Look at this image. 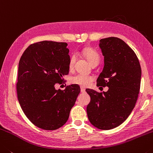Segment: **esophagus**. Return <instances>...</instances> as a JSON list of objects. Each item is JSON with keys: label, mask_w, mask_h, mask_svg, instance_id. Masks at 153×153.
I'll return each instance as SVG.
<instances>
[{"label": "esophagus", "mask_w": 153, "mask_h": 153, "mask_svg": "<svg viewBox=\"0 0 153 153\" xmlns=\"http://www.w3.org/2000/svg\"><path fill=\"white\" fill-rule=\"evenodd\" d=\"M81 91L82 92V93H85V89H84V88H82V87H81Z\"/></svg>", "instance_id": "1"}]
</instances>
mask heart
<instances>
[{
	"label": "heart",
	"instance_id": "1",
	"mask_svg": "<svg viewBox=\"0 0 153 153\" xmlns=\"http://www.w3.org/2000/svg\"><path fill=\"white\" fill-rule=\"evenodd\" d=\"M83 56L86 57L88 62L91 65L97 63L100 60V56L98 53L94 49L91 48H86L82 51ZM76 61V56L72 55L69 60V68L72 70L74 68V64ZM71 82L72 84L77 85L82 87H85L89 85L91 82L94 81V77L89 75H85L82 74H77L72 76L70 79Z\"/></svg>",
	"mask_w": 153,
	"mask_h": 153
}]
</instances>
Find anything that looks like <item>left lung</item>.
I'll list each match as a JSON object with an SVG mask.
<instances>
[{
	"label": "left lung",
	"mask_w": 153,
	"mask_h": 153,
	"mask_svg": "<svg viewBox=\"0 0 153 153\" xmlns=\"http://www.w3.org/2000/svg\"><path fill=\"white\" fill-rule=\"evenodd\" d=\"M99 46L104 66L97 86H106L108 90L99 93L86 89L91 97L87 113L94 126L108 130L122 124L133 111L140 92L142 71L135 52L123 40L102 39Z\"/></svg>",
	"instance_id": "8db88e82"
}]
</instances>
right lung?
<instances>
[{
    "label": "right lung",
    "mask_w": 153,
    "mask_h": 153,
    "mask_svg": "<svg viewBox=\"0 0 153 153\" xmlns=\"http://www.w3.org/2000/svg\"><path fill=\"white\" fill-rule=\"evenodd\" d=\"M66 42L44 41L32 44L19 59L16 85L22 111L34 126L45 130L63 126L81 89L77 85L56 90L69 72Z\"/></svg>",
    "instance_id": "right-lung-1"
}]
</instances>
